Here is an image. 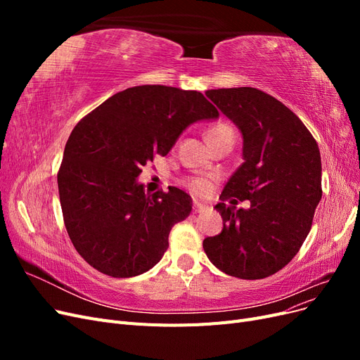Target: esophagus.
<instances>
[{
  "label": "esophagus",
  "mask_w": 360,
  "mask_h": 360,
  "mask_svg": "<svg viewBox=\"0 0 360 360\" xmlns=\"http://www.w3.org/2000/svg\"><path fill=\"white\" fill-rule=\"evenodd\" d=\"M207 210H209V205H205V204L198 202V201L193 202V212H195V213H204V212H207Z\"/></svg>",
  "instance_id": "esophagus-1"
}]
</instances>
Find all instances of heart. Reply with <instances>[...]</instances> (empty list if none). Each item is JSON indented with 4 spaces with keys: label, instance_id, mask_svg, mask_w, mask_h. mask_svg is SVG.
<instances>
[{
    "label": "heart",
    "instance_id": "1",
    "mask_svg": "<svg viewBox=\"0 0 360 360\" xmlns=\"http://www.w3.org/2000/svg\"><path fill=\"white\" fill-rule=\"evenodd\" d=\"M205 138H207V141H209V144L212 147L216 143H219V141H224V139H233L234 141V132L228 124L217 123V124H213V126L207 129ZM188 186L191 188L192 192L198 193V195H204V193L210 191V181L204 179V177H193L188 181Z\"/></svg>",
    "mask_w": 360,
    "mask_h": 360
}]
</instances>
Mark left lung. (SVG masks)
Wrapping results in <instances>:
<instances>
[{
  "mask_svg": "<svg viewBox=\"0 0 360 360\" xmlns=\"http://www.w3.org/2000/svg\"><path fill=\"white\" fill-rule=\"evenodd\" d=\"M205 96L240 130L243 163L214 205L224 228L204 238V252L226 275L263 279L285 267L309 234L321 200L320 150L300 118L264 91L238 86ZM233 196L251 207L226 206Z\"/></svg>",
  "mask_w": 360,
  "mask_h": 360,
  "instance_id": "1",
  "label": "left lung"
}]
</instances>
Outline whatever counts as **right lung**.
<instances>
[{
  "label": "right lung",
  "mask_w": 360,
  "mask_h": 360,
  "mask_svg": "<svg viewBox=\"0 0 360 360\" xmlns=\"http://www.w3.org/2000/svg\"><path fill=\"white\" fill-rule=\"evenodd\" d=\"M217 117L200 91L138 85L75 126L57 180L66 230L86 263L114 278L138 276L159 263L192 198L177 188L146 193L141 167L168 155L191 124Z\"/></svg>",
  "instance_id": "1"
}]
</instances>
